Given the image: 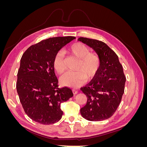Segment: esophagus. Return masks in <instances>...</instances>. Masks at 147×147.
Returning <instances> with one entry per match:
<instances>
[{
  "label": "esophagus",
  "instance_id": "34e87169",
  "mask_svg": "<svg viewBox=\"0 0 147 147\" xmlns=\"http://www.w3.org/2000/svg\"><path fill=\"white\" fill-rule=\"evenodd\" d=\"M72 92H73V93H74V94H77V92H78V91L77 90H72Z\"/></svg>",
  "mask_w": 147,
  "mask_h": 147
}]
</instances>
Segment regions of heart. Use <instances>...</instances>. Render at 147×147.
<instances>
[{
    "label": "heart",
    "instance_id": "1",
    "mask_svg": "<svg viewBox=\"0 0 147 147\" xmlns=\"http://www.w3.org/2000/svg\"><path fill=\"white\" fill-rule=\"evenodd\" d=\"M90 51L88 47L80 42L75 43L69 47L70 54L79 59L77 67L78 71L64 74L61 78L63 85L70 88L79 87L86 79H92L98 73L101 65L100 57L98 53ZM53 67L58 74L64 72V56L62 52H58L55 55Z\"/></svg>",
    "mask_w": 147,
    "mask_h": 147
}]
</instances>
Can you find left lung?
I'll use <instances>...</instances> for the list:
<instances>
[{"mask_svg":"<svg viewBox=\"0 0 147 147\" xmlns=\"http://www.w3.org/2000/svg\"><path fill=\"white\" fill-rule=\"evenodd\" d=\"M78 40L94 49L101 59L98 73L80 89L87 97L86 104L80 109V113L89 121H102L116 112L124 92L126 78L118 56L107 44L84 37Z\"/></svg>","mask_w":147,"mask_h":147,"instance_id":"8db88e82","label":"left lung"}]
</instances>
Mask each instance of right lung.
<instances>
[{
  "instance_id": "1",
  "label": "right lung",
  "mask_w": 147,
  "mask_h": 147,
  "mask_svg": "<svg viewBox=\"0 0 147 147\" xmlns=\"http://www.w3.org/2000/svg\"><path fill=\"white\" fill-rule=\"evenodd\" d=\"M75 37L49 38L23 53L17 74L16 90L25 113L34 121L51 124L61 119V104L74 94L68 87L59 88L53 67L58 51Z\"/></svg>"
}]
</instances>
